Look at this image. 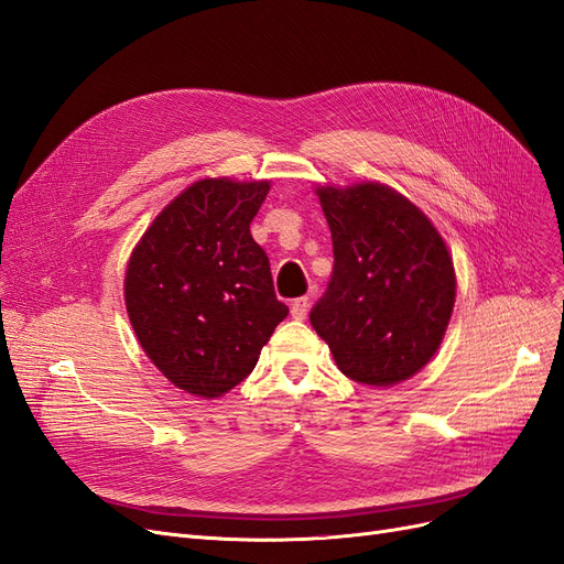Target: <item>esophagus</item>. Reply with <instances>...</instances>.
Segmentation results:
<instances>
[{"instance_id": "esophagus-1", "label": "esophagus", "mask_w": 564, "mask_h": 564, "mask_svg": "<svg viewBox=\"0 0 564 564\" xmlns=\"http://www.w3.org/2000/svg\"><path fill=\"white\" fill-rule=\"evenodd\" d=\"M308 311H311V299L308 296H301V299L292 301V315L296 319H303L305 315H308Z\"/></svg>"}]
</instances>
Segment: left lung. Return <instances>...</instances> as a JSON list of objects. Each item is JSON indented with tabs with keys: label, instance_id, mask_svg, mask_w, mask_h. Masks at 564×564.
<instances>
[{
	"label": "left lung",
	"instance_id": "1",
	"mask_svg": "<svg viewBox=\"0 0 564 564\" xmlns=\"http://www.w3.org/2000/svg\"><path fill=\"white\" fill-rule=\"evenodd\" d=\"M334 245L327 292L311 322L338 369L395 386L435 355L452 317V256L412 202L381 183L319 187Z\"/></svg>",
	"mask_w": 564,
	"mask_h": 564
}]
</instances>
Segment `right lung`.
Returning <instances> with one entry per match:
<instances>
[{
  "mask_svg": "<svg viewBox=\"0 0 564 564\" xmlns=\"http://www.w3.org/2000/svg\"><path fill=\"white\" fill-rule=\"evenodd\" d=\"M268 191L265 181H197L131 253V327L152 365L193 395L218 398L242 383L289 313L249 230Z\"/></svg>",
  "mask_w": 564,
  "mask_h": 564,
  "instance_id": "obj_1",
  "label": "right lung"
}]
</instances>
